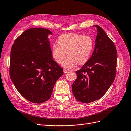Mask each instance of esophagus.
Returning <instances> with one entry per match:
<instances>
[{
    "instance_id": "obj_1",
    "label": "esophagus",
    "mask_w": 131,
    "mask_h": 131,
    "mask_svg": "<svg viewBox=\"0 0 131 131\" xmlns=\"http://www.w3.org/2000/svg\"><path fill=\"white\" fill-rule=\"evenodd\" d=\"M64 72L65 74H66V73H67V72H68V70H64Z\"/></svg>"
}]
</instances>
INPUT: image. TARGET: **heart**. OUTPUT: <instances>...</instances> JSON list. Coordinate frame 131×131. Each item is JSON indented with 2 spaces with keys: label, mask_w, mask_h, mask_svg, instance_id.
<instances>
[{
  "label": "heart",
  "mask_w": 131,
  "mask_h": 131,
  "mask_svg": "<svg viewBox=\"0 0 131 131\" xmlns=\"http://www.w3.org/2000/svg\"><path fill=\"white\" fill-rule=\"evenodd\" d=\"M93 41L90 37L69 33L60 36L57 41L51 46V53L57 63H61L67 54V58L63 62L66 68L85 64L90 57L93 49ZM67 53H66V52Z\"/></svg>",
  "instance_id": "obj_1"
}]
</instances>
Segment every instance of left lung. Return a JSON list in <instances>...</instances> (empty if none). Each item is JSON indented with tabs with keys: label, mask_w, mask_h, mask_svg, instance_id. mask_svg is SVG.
Returning a JSON list of instances; mask_svg holds the SVG:
<instances>
[{
	"label": "left lung",
	"mask_w": 131,
	"mask_h": 131,
	"mask_svg": "<svg viewBox=\"0 0 131 131\" xmlns=\"http://www.w3.org/2000/svg\"><path fill=\"white\" fill-rule=\"evenodd\" d=\"M97 35L91 57L79 71L72 88L76 99L89 103L101 98L113 84L116 76V48L105 31L95 25Z\"/></svg>",
	"instance_id": "1"
}]
</instances>
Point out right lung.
<instances>
[{
  "mask_svg": "<svg viewBox=\"0 0 131 131\" xmlns=\"http://www.w3.org/2000/svg\"><path fill=\"white\" fill-rule=\"evenodd\" d=\"M43 28L29 29L15 40L11 49L10 77L24 98L36 104L49 99L63 69L53 60L48 36Z\"/></svg>",
  "mask_w": 131,
  "mask_h": 131,
  "instance_id": "right-lung-1",
  "label": "right lung"
}]
</instances>
